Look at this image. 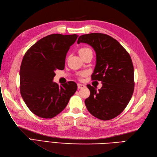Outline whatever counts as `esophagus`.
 Listing matches in <instances>:
<instances>
[{"mask_svg":"<svg viewBox=\"0 0 157 157\" xmlns=\"http://www.w3.org/2000/svg\"><path fill=\"white\" fill-rule=\"evenodd\" d=\"M85 87V86L83 84H81V83L78 84V89H82V88H84Z\"/></svg>","mask_w":157,"mask_h":157,"instance_id":"1","label":"esophagus"}]
</instances>
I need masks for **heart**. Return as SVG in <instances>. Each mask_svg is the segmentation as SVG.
I'll list each match as a JSON object with an SVG mask.
<instances>
[{
    "label": "heart",
    "mask_w": 157,
    "mask_h": 157,
    "mask_svg": "<svg viewBox=\"0 0 157 157\" xmlns=\"http://www.w3.org/2000/svg\"><path fill=\"white\" fill-rule=\"evenodd\" d=\"M87 49H89V48H82V49H79V52H82V51H85V50H87ZM85 73H83L82 74V75H83Z\"/></svg>",
    "instance_id": "obj_1"
}]
</instances>
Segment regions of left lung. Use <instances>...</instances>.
Masks as SVG:
<instances>
[{
  "label": "left lung",
  "mask_w": 157,
  "mask_h": 157,
  "mask_svg": "<svg viewBox=\"0 0 157 157\" xmlns=\"http://www.w3.org/2000/svg\"><path fill=\"white\" fill-rule=\"evenodd\" d=\"M86 43L94 49L97 61L91 75L102 82L100 89L87 85L90 96L85 104L95 117L107 121L117 117L125 109L134 89V67L129 53L109 35L90 33L80 36L78 44Z\"/></svg>",
  "instance_id": "obj_1"
}]
</instances>
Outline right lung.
Masks as SVG:
<instances>
[{
    "instance_id": "add662e5",
    "label": "right lung",
    "mask_w": 157,
    "mask_h": 157,
    "mask_svg": "<svg viewBox=\"0 0 157 157\" xmlns=\"http://www.w3.org/2000/svg\"><path fill=\"white\" fill-rule=\"evenodd\" d=\"M78 36L48 35L35 43L24 55L19 72L20 93L29 109L40 117H55L76 91L75 82L59 86L53 79L55 70L64 68L66 55Z\"/></svg>"
}]
</instances>
